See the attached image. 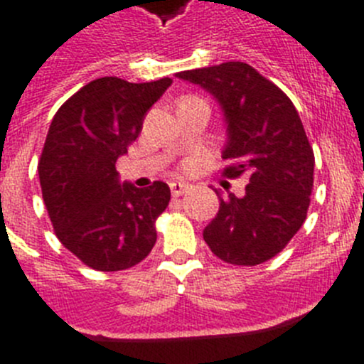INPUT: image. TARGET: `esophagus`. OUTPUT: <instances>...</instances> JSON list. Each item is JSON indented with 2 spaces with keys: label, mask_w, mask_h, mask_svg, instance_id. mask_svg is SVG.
Returning a JSON list of instances; mask_svg holds the SVG:
<instances>
[{
  "label": "esophagus",
  "mask_w": 364,
  "mask_h": 364,
  "mask_svg": "<svg viewBox=\"0 0 364 364\" xmlns=\"http://www.w3.org/2000/svg\"><path fill=\"white\" fill-rule=\"evenodd\" d=\"M169 188H171L173 197H182L184 193L189 191V186L186 184V182H171V184H169Z\"/></svg>",
  "instance_id": "1"
}]
</instances>
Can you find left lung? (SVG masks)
<instances>
[{
	"instance_id": "left-lung-1",
	"label": "left lung",
	"mask_w": 364,
	"mask_h": 364,
	"mask_svg": "<svg viewBox=\"0 0 364 364\" xmlns=\"http://www.w3.org/2000/svg\"><path fill=\"white\" fill-rule=\"evenodd\" d=\"M178 78L215 96L226 118L222 175L250 184L242 197H222L204 240L228 264H262L294 239L306 220L314 188V149L291 100L244 62L184 70Z\"/></svg>"
}]
</instances>
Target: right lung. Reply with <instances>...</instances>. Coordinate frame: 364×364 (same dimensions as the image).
I'll use <instances>...</instances> for the list:
<instances>
[{
  "mask_svg": "<svg viewBox=\"0 0 364 364\" xmlns=\"http://www.w3.org/2000/svg\"><path fill=\"white\" fill-rule=\"evenodd\" d=\"M171 83L92 80L50 122L38 162L41 195L60 242L89 268H133L156 242L154 222L171 200L169 186L160 180L144 189L120 184L117 160Z\"/></svg>",
  "mask_w": 364,
  "mask_h": 364,
  "instance_id": "add662e5",
  "label": "right lung"
}]
</instances>
